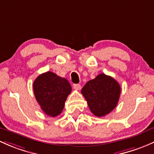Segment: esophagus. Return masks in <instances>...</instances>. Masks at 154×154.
Wrapping results in <instances>:
<instances>
[{
	"mask_svg": "<svg viewBox=\"0 0 154 154\" xmlns=\"http://www.w3.org/2000/svg\"><path fill=\"white\" fill-rule=\"evenodd\" d=\"M73 87L75 90H80V88H81V85L80 84H74Z\"/></svg>",
	"mask_w": 154,
	"mask_h": 154,
	"instance_id": "34e87169",
	"label": "esophagus"
}]
</instances>
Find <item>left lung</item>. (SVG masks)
<instances>
[{
    "label": "left lung",
    "instance_id": "8db88e82",
    "mask_svg": "<svg viewBox=\"0 0 154 154\" xmlns=\"http://www.w3.org/2000/svg\"><path fill=\"white\" fill-rule=\"evenodd\" d=\"M91 111L96 116H104L116 108L121 93L119 84L113 77L100 74L82 88Z\"/></svg>",
    "mask_w": 154,
    "mask_h": 154
}]
</instances>
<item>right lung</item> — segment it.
Returning <instances> with one entry per match:
<instances>
[{"label":"right lung","mask_w":154,"mask_h":154,"mask_svg":"<svg viewBox=\"0 0 154 154\" xmlns=\"http://www.w3.org/2000/svg\"><path fill=\"white\" fill-rule=\"evenodd\" d=\"M33 90L43 112L46 115L55 117L62 112L65 102L72 92V86L66 78L47 72L35 79Z\"/></svg>","instance_id":"1"}]
</instances>
